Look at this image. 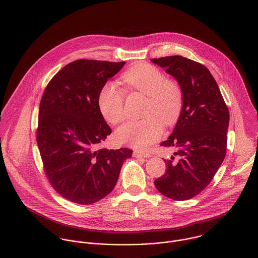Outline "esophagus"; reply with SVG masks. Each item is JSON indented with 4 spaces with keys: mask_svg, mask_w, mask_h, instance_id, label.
Listing matches in <instances>:
<instances>
[{
    "mask_svg": "<svg viewBox=\"0 0 258 258\" xmlns=\"http://www.w3.org/2000/svg\"><path fill=\"white\" fill-rule=\"evenodd\" d=\"M133 155L135 158H151V155L145 152H134Z\"/></svg>",
    "mask_w": 258,
    "mask_h": 258,
    "instance_id": "1",
    "label": "esophagus"
}]
</instances>
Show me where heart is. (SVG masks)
I'll list each match as a JSON object with an SVG mask.
<instances>
[{
    "mask_svg": "<svg viewBox=\"0 0 258 258\" xmlns=\"http://www.w3.org/2000/svg\"><path fill=\"white\" fill-rule=\"evenodd\" d=\"M123 83L133 91L147 97L144 118L131 120L115 133L119 144L144 150L158 141L163 134V124L169 126L179 118L183 94L178 82L166 78L159 68L149 63H140L124 72ZM98 105L103 116L112 124L125 118L124 94L114 83H105L98 95Z\"/></svg>",
    "mask_w": 258,
    "mask_h": 258,
    "instance_id": "obj_1",
    "label": "heart"
}]
</instances>
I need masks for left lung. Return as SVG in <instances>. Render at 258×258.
Segmentation results:
<instances>
[{"instance_id": "1", "label": "left lung", "mask_w": 258, "mask_h": 258, "mask_svg": "<svg viewBox=\"0 0 258 258\" xmlns=\"http://www.w3.org/2000/svg\"><path fill=\"white\" fill-rule=\"evenodd\" d=\"M179 83L183 106L164 147H176L175 161L165 160L166 173L155 180L164 196L189 200L201 193L221 166L227 146L229 111L218 84L204 65L180 55L151 59Z\"/></svg>"}]
</instances>
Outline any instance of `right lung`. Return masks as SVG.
<instances>
[{
  "label": "right lung",
  "instance_id": "obj_1",
  "mask_svg": "<svg viewBox=\"0 0 258 258\" xmlns=\"http://www.w3.org/2000/svg\"><path fill=\"white\" fill-rule=\"evenodd\" d=\"M125 62L80 59L48 83L39 107L37 144L52 187L65 199L93 204L114 188L133 150L98 149L111 134L98 95Z\"/></svg>",
  "mask_w": 258,
  "mask_h": 258
}]
</instances>
